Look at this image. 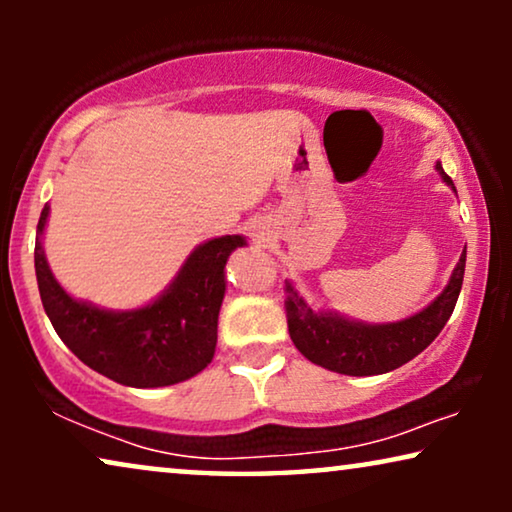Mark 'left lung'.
Returning a JSON list of instances; mask_svg holds the SVG:
<instances>
[{"instance_id":"left-lung-1","label":"left lung","mask_w":512,"mask_h":512,"mask_svg":"<svg viewBox=\"0 0 512 512\" xmlns=\"http://www.w3.org/2000/svg\"><path fill=\"white\" fill-rule=\"evenodd\" d=\"M436 170L454 191L452 179L443 172L440 163H436ZM464 268L466 251L461 254L445 291L415 317L394 324H361L335 312L312 310L307 300L293 289V284L286 282L284 307L293 345L305 359L340 375H382L401 368L403 363L424 352L452 317L464 284Z\"/></svg>"}]
</instances>
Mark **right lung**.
<instances>
[{
    "mask_svg": "<svg viewBox=\"0 0 512 512\" xmlns=\"http://www.w3.org/2000/svg\"><path fill=\"white\" fill-rule=\"evenodd\" d=\"M48 205L41 209L34 270L44 310L60 340L88 368L125 387L153 389L184 382L214 359L216 326L226 293V261L247 240L223 235L200 244L163 296L130 312L74 300L53 277L41 247Z\"/></svg>",
    "mask_w": 512,
    "mask_h": 512,
    "instance_id": "1",
    "label": "right lung"
}]
</instances>
